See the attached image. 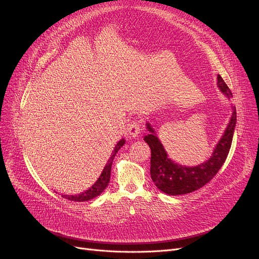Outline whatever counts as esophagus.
Segmentation results:
<instances>
[{
	"label": "esophagus",
	"mask_w": 259,
	"mask_h": 259,
	"mask_svg": "<svg viewBox=\"0 0 259 259\" xmlns=\"http://www.w3.org/2000/svg\"><path fill=\"white\" fill-rule=\"evenodd\" d=\"M140 127H142V125H140L139 121H137V120L132 121L127 126L128 135L131 137H137L139 135V133H140Z\"/></svg>",
	"instance_id": "1"
}]
</instances>
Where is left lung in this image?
<instances>
[{
    "label": "left lung",
    "instance_id": "1",
    "mask_svg": "<svg viewBox=\"0 0 259 259\" xmlns=\"http://www.w3.org/2000/svg\"><path fill=\"white\" fill-rule=\"evenodd\" d=\"M217 81L218 88L222 90L223 93H225V95L228 98L232 97L230 89L225 83L221 75H218ZM236 122L237 112L236 108L233 107L232 116L228 124V127L226 128L225 134L219 140L210 159L193 167L178 165L177 163L168 159L160 140L153 134V130L150 125L147 124V128L150 132V134L145 136L144 139L151 149L150 174L155 186L164 193H167L169 195H178L200 189V188L209 183L218 173V170L221 169L227 156H228Z\"/></svg>",
    "mask_w": 259,
    "mask_h": 259
}]
</instances>
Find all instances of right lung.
I'll list each match as a JSON object with an SVG mask.
<instances>
[{"mask_svg":"<svg viewBox=\"0 0 259 259\" xmlns=\"http://www.w3.org/2000/svg\"><path fill=\"white\" fill-rule=\"evenodd\" d=\"M124 143H125L124 139H121L120 142L117 143V145H116L115 148L113 149V151H112V154H111V156H110V159H109L108 163L106 164V166H105V168H104V170H103V173H101V175H100V177L98 178L97 182H96L95 184H94L93 187H91L89 190H86L85 192H82V193L77 194V195H64V194H62L61 197H62V198H66V199H68V200H70V201H76V202L89 201V200H92V199H94V198L98 197V195L106 189L108 184H109V182H110L111 166H112L113 159H114V156H115L116 152L119 151L120 149H121V147L124 145Z\"/></svg>","mask_w":259,"mask_h":259,"instance_id":"1","label":"right lung"}]
</instances>
